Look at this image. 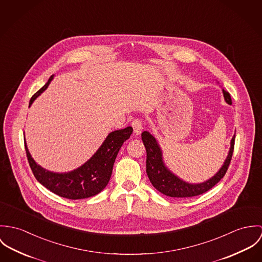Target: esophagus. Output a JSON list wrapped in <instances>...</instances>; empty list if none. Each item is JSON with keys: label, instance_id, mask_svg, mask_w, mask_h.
Masks as SVG:
<instances>
[{"label": "esophagus", "instance_id": "34e87169", "mask_svg": "<svg viewBox=\"0 0 262 262\" xmlns=\"http://www.w3.org/2000/svg\"><path fill=\"white\" fill-rule=\"evenodd\" d=\"M132 125H133L135 135H136V136H140L141 133H142V130H143V122H142V120L139 119V118H138V119H135V120L133 121Z\"/></svg>", "mask_w": 262, "mask_h": 262}]
</instances>
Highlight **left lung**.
I'll return each instance as SVG.
<instances>
[{
    "label": "left lung",
    "mask_w": 262,
    "mask_h": 262,
    "mask_svg": "<svg viewBox=\"0 0 262 262\" xmlns=\"http://www.w3.org/2000/svg\"><path fill=\"white\" fill-rule=\"evenodd\" d=\"M222 92L225 101L228 104H231L230 94L224 89H222ZM142 140L146 149V174L151 185L159 192L166 196L173 198H188L198 196L207 192L226 174L232 158L235 135L233 136L230 142L228 155L219 171L207 181L197 184L182 180L166 166L163 158V150L157 139L152 135L145 130L142 134Z\"/></svg>",
    "instance_id": "1"
}]
</instances>
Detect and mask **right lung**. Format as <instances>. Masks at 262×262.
<instances>
[{
    "mask_svg": "<svg viewBox=\"0 0 262 262\" xmlns=\"http://www.w3.org/2000/svg\"><path fill=\"white\" fill-rule=\"evenodd\" d=\"M53 77L54 75L32 96L29 107L34 100L49 86ZM132 133V126L110 133L102 145L88 161L77 169L65 173L51 172L39 166L30 154L26 140L25 148L31 170L40 184L54 194L66 199H86L97 195L106 187L112 177L117 154L123 143L129 139Z\"/></svg>",
    "mask_w": 262,
    "mask_h": 262,
    "instance_id": "obj_1",
    "label": "right lung"
}]
</instances>
